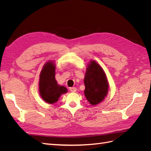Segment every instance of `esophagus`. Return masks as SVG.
<instances>
[{"label":"esophagus","mask_w":151,"mask_h":151,"mask_svg":"<svg viewBox=\"0 0 151 151\" xmlns=\"http://www.w3.org/2000/svg\"><path fill=\"white\" fill-rule=\"evenodd\" d=\"M69 89L70 91V92H72V93H75V92H76V91H77V89H76V88H75V87L70 88Z\"/></svg>","instance_id":"1"}]
</instances>
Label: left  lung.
I'll use <instances>...</instances> for the list:
<instances>
[{
    "label": "left lung",
    "mask_w": 151,
    "mask_h": 151,
    "mask_svg": "<svg viewBox=\"0 0 151 151\" xmlns=\"http://www.w3.org/2000/svg\"><path fill=\"white\" fill-rule=\"evenodd\" d=\"M84 83L85 96L91 104H98L106 96L108 82L103 69L96 61L92 60L88 64Z\"/></svg>",
    "instance_id": "8db88e82"
}]
</instances>
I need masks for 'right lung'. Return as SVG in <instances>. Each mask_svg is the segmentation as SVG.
I'll return each instance as SVG.
<instances>
[{
    "mask_svg": "<svg viewBox=\"0 0 151 151\" xmlns=\"http://www.w3.org/2000/svg\"><path fill=\"white\" fill-rule=\"evenodd\" d=\"M55 65L52 61L47 62L40 75L39 91L41 97L49 104L56 103L62 94L67 92L64 86H59L55 80Z\"/></svg>",
    "mask_w": 151,
    "mask_h": 151,
    "instance_id": "add662e5",
    "label": "right lung"
}]
</instances>
